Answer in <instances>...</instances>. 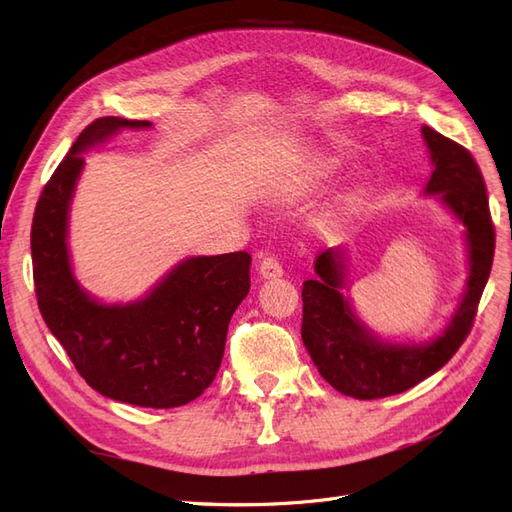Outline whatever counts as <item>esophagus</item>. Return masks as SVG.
<instances>
[{"instance_id": "obj_1", "label": "esophagus", "mask_w": 512, "mask_h": 512, "mask_svg": "<svg viewBox=\"0 0 512 512\" xmlns=\"http://www.w3.org/2000/svg\"><path fill=\"white\" fill-rule=\"evenodd\" d=\"M258 273L260 277H265V280H277V277L284 275V269L275 256H265L258 262Z\"/></svg>"}]
</instances>
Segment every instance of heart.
Here are the masks:
<instances>
[{
	"instance_id": "heart-1",
	"label": "heart",
	"mask_w": 512,
	"mask_h": 512,
	"mask_svg": "<svg viewBox=\"0 0 512 512\" xmlns=\"http://www.w3.org/2000/svg\"><path fill=\"white\" fill-rule=\"evenodd\" d=\"M352 203H354V198H352V196H350V198H346V200H344V203L337 207V213H344V211H348V209L352 207Z\"/></svg>"
}]
</instances>
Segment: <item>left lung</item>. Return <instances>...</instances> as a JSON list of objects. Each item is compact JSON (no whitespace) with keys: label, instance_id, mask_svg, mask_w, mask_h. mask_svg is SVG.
Returning <instances> with one entry per match:
<instances>
[{"label":"left lung","instance_id":"8db88e82","mask_svg":"<svg viewBox=\"0 0 512 512\" xmlns=\"http://www.w3.org/2000/svg\"><path fill=\"white\" fill-rule=\"evenodd\" d=\"M431 160L436 164L427 183L429 194L444 203L468 228V290L446 331L425 346L380 344L354 318L342 297L344 265L335 250L316 258V280L303 282V344L320 376L339 393L354 399H380L404 393L444 367L474 327L480 297L489 280L495 250L485 179L472 153L429 126H423Z\"/></svg>","mask_w":512,"mask_h":512}]
</instances>
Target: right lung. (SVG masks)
I'll return each mask as SVG.
<instances>
[{"mask_svg": "<svg viewBox=\"0 0 512 512\" xmlns=\"http://www.w3.org/2000/svg\"><path fill=\"white\" fill-rule=\"evenodd\" d=\"M147 126V121L100 117L59 162L34 211V286L46 327L91 389L132 406L177 408L203 395L218 374L230 318L250 292L252 256L190 258L147 299L106 307L74 282L66 247L81 151L119 128Z\"/></svg>", "mask_w": 512, "mask_h": 512, "instance_id": "add662e5", "label": "right lung"}]
</instances>
